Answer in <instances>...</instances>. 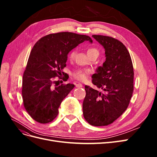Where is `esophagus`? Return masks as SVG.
Masks as SVG:
<instances>
[{
	"instance_id": "1",
	"label": "esophagus",
	"mask_w": 157,
	"mask_h": 157,
	"mask_svg": "<svg viewBox=\"0 0 157 157\" xmlns=\"http://www.w3.org/2000/svg\"><path fill=\"white\" fill-rule=\"evenodd\" d=\"M82 86V84L81 83H77V84H76V87H77V88H80Z\"/></svg>"
}]
</instances>
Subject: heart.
I'll use <instances>...</instances> for the list:
<instances>
[{"label":"heart","instance_id":"obj_1","mask_svg":"<svg viewBox=\"0 0 157 157\" xmlns=\"http://www.w3.org/2000/svg\"><path fill=\"white\" fill-rule=\"evenodd\" d=\"M96 53L98 54V50L95 48H89L87 50V54L90 56L92 54ZM76 54L75 50H73L70 52L69 58L70 59H73L75 58V56ZM90 73V71L88 69H78L75 71L73 73V77L76 79L79 80H84L87 78V75Z\"/></svg>","mask_w":157,"mask_h":157}]
</instances>
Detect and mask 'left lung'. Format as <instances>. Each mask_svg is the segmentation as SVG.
<instances>
[{"instance_id":"8db88e82","label":"left lung","mask_w":157,"mask_h":157,"mask_svg":"<svg viewBox=\"0 0 157 157\" xmlns=\"http://www.w3.org/2000/svg\"><path fill=\"white\" fill-rule=\"evenodd\" d=\"M92 36L105 48V62L92 77V83L104 92L85 86L83 115L92 126H107L129 105L134 90V68L129 52L121 41L107 36Z\"/></svg>"}]
</instances>
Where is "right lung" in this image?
<instances>
[{
  "label": "right lung",
  "instance_id": "right-lung-1",
  "mask_svg": "<svg viewBox=\"0 0 157 157\" xmlns=\"http://www.w3.org/2000/svg\"><path fill=\"white\" fill-rule=\"evenodd\" d=\"M92 42L87 35L71 32L52 33L42 37L33 46L22 80L23 105L35 121L46 124L58 115L63 99L73 89L72 84L53 86L56 77L67 80L63 69L69 52L84 41Z\"/></svg>",
  "mask_w": 157,
  "mask_h": 157
}]
</instances>
